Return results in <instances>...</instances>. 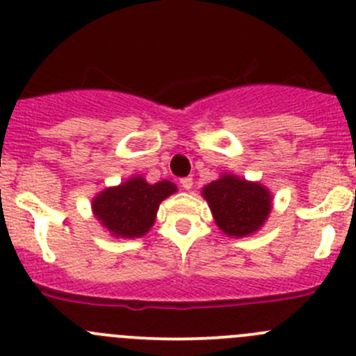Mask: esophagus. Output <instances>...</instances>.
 <instances>
[{"instance_id": "obj_1", "label": "esophagus", "mask_w": 356, "mask_h": 356, "mask_svg": "<svg viewBox=\"0 0 356 356\" xmlns=\"http://www.w3.org/2000/svg\"><path fill=\"white\" fill-rule=\"evenodd\" d=\"M181 186L186 189V191H189V189L193 188V177H184V179H181Z\"/></svg>"}]
</instances>
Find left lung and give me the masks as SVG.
Segmentation results:
<instances>
[{"instance_id": "obj_1", "label": "left lung", "mask_w": 356, "mask_h": 356, "mask_svg": "<svg viewBox=\"0 0 356 356\" xmlns=\"http://www.w3.org/2000/svg\"><path fill=\"white\" fill-rule=\"evenodd\" d=\"M201 193L220 231L234 238L257 232L272 210V196L267 188L231 174L211 181Z\"/></svg>"}]
</instances>
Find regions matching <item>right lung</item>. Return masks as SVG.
<instances>
[{
  "mask_svg": "<svg viewBox=\"0 0 356 356\" xmlns=\"http://www.w3.org/2000/svg\"><path fill=\"white\" fill-rule=\"evenodd\" d=\"M175 191L174 182L148 184L141 175H136L117 188L99 193L92 200V213L117 238H141L155 224L161 201Z\"/></svg>",
  "mask_w": 356,
  "mask_h": 356,
  "instance_id": "obj_1",
  "label": "right lung"
}]
</instances>
